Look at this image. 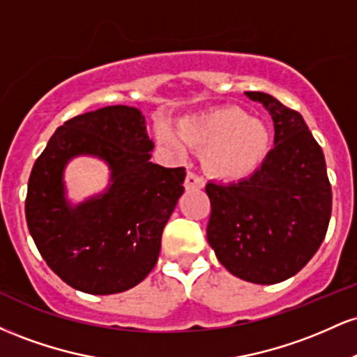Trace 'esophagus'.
Returning <instances> with one entry per match:
<instances>
[{
  "mask_svg": "<svg viewBox=\"0 0 357 357\" xmlns=\"http://www.w3.org/2000/svg\"><path fill=\"white\" fill-rule=\"evenodd\" d=\"M204 186V179L199 178L198 174L191 173V171H188L186 174V179H184V188H186L188 191L190 190H202Z\"/></svg>",
  "mask_w": 357,
  "mask_h": 357,
  "instance_id": "34e87169",
  "label": "esophagus"
}]
</instances>
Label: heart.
I'll return each mask as SVG.
<instances>
[{"label": "heart", "instance_id": "b5f03b06", "mask_svg": "<svg viewBox=\"0 0 357 357\" xmlns=\"http://www.w3.org/2000/svg\"><path fill=\"white\" fill-rule=\"evenodd\" d=\"M178 134L169 127L158 130V141L174 154L184 153V143L204 149L203 159L213 173L223 178H245L267 159L272 137L264 121L248 117L238 107H220L183 119Z\"/></svg>", "mask_w": 357, "mask_h": 357}]
</instances>
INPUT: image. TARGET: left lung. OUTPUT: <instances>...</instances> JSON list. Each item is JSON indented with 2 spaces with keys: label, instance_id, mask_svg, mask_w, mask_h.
<instances>
[{
  "label": "left lung",
  "instance_id": "obj_1",
  "mask_svg": "<svg viewBox=\"0 0 357 357\" xmlns=\"http://www.w3.org/2000/svg\"><path fill=\"white\" fill-rule=\"evenodd\" d=\"M272 116L273 147L260 169L238 183L206 184V236L228 272L252 284L294 277L326 236L333 192L326 159L304 119L264 92H245Z\"/></svg>",
  "mask_w": 357,
  "mask_h": 357
}]
</instances>
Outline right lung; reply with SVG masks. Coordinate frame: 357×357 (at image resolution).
<instances>
[{"label":"right lung","instance_id":"add662e5","mask_svg":"<svg viewBox=\"0 0 357 357\" xmlns=\"http://www.w3.org/2000/svg\"><path fill=\"white\" fill-rule=\"evenodd\" d=\"M154 142L142 112L109 105L55 130L28 181V230L40 255L65 284L109 296L132 289L158 261L161 235L184 192V167L151 162ZM77 155L109 166V186L85 202L66 198L63 173Z\"/></svg>","mask_w":357,"mask_h":357}]
</instances>
